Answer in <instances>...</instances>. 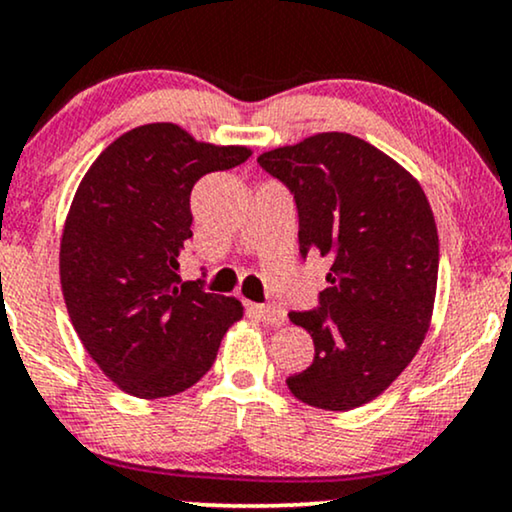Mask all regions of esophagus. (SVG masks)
<instances>
[{
	"instance_id": "1",
	"label": "esophagus",
	"mask_w": 512,
	"mask_h": 512,
	"mask_svg": "<svg viewBox=\"0 0 512 512\" xmlns=\"http://www.w3.org/2000/svg\"><path fill=\"white\" fill-rule=\"evenodd\" d=\"M250 314H255L257 319L271 323V326H281L286 323V312L281 307H264V304H250Z\"/></svg>"
}]
</instances>
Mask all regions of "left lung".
Masks as SVG:
<instances>
[{"label":"left lung","instance_id":"obj_1","mask_svg":"<svg viewBox=\"0 0 512 512\" xmlns=\"http://www.w3.org/2000/svg\"><path fill=\"white\" fill-rule=\"evenodd\" d=\"M257 163L293 191L302 255L333 262L321 307L288 314L316 352L288 390L316 409H357L399 378L430 328L439 238L428 196L406 167L347 132L278 146Z\"/></svg>","mask_w":512,"mask_h":512}]
</instances>
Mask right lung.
Segmentation results:
<instances>
[{
    "mask_svg": "<svg viewBox=\"0 0 512 512\" xmlns=\"http://www.w3.org/2000/svg\"><path fill=\"white\" fill-rule=\"evenodd\" d=\"M250 155L151 122L106 146L77 186L58 252L63 300L82 347L122 392L160 399L189 390L243 319L236 297L181 283L177 271L193 184Z\"/></svg>",
    "mask_w": 512,
    "mask_h": 512,
    "instance_id": "add662e5",
    "label": "right lung"
}]
</instances>
